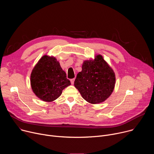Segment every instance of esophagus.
<instances>
[{
    "label": "esophagus",
    "instance_id": "obj_1",
    "mask_svg": "<svg viewBox=\"0 0 154 154\" xmlns=\"http://www.w3.org/2000/svg\"><path fill=\"white\" fill-rule=\"evenodd\" d=\"M74 80H75V79H71V84H74Z\"/></svg>",
    "mask_w": 154,
    "mask_h": 154
}]
</instances>
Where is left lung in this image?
Masks as SVG:
<instances>
[{
	"label": "left lung",
	"mask_w": 154,
	"mask_h": 154,
	"mask_svg": "<svg viewBox=\"0 0 154 154\" xmlns=\"http://www.w3.org/2000/svg\"><path fill=\"white\" fill-rule=\"evenodd\" d=\"M115 75L100 55L94 60H86L82 70L77 75L74 86L82 97L93 104L105 101L112 93Z\"/></svg>",
	"instance_id": "obj_1"
}]
</instances>
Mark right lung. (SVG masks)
<instances>
[{
    "label": "right lung",
    "instance_id": "add662e5",
    "mask_svg": "<svg viewBox=\"0 0 154 154\" xmlns=\"http://www.w3.org/2000/svg\"><path fill=\"white\" fill-rule=\"evenodd\" d=\"M30 82L36 96L46 102L57 99L65 88L71 85L57 59L47 55H44L36 64L31 74Z\"/></svg>",
    "mask_w": 154,
    "mask_h": 154
}]
</instances>
